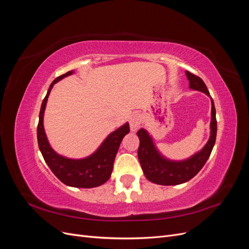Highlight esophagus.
<instances>
[{
	"instance_id": "esophagus-1",
	"label": "esophagus",
	"mask_w": 249,
	"mask_h": 249,
	"mask_svg": "<svg viewBox=\"0 0 249 249\" xmlns=\"http://www.w3.org/2000/svg\"><path fill=\"white\" fill-rule=\"evenodd\" d=\"M129 123H130V127H131V131L135 132L138 130V127L141 124V117L137 113H134L132 114L129 118Z\"/></svg>"
}]
</instances>
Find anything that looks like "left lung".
Instances as JSON below:
<instances>
[{
	"label": "left lung",
	"mask_w": 249,
	"mask_h": 249,
	"mask_svg": "<svg viewBox=\"0 0 249 249\" xmlns=\"http://www.w3.org/2000/svg\"><path fill=\"white\" fill-rule=\"evenodd\" d=\"M186 76L189 81L190 89L197 90V91L203 92L210 96L206 84L199 77L189 71H186ZM211 104H212V109H211L210 138L206 145L199 152L188 158V159L182 161L167 159L159 152L153 137L145 129L142 127L137 132L140 140L138 159L143 173L148 180L158 185L172 186L186 183L197 175L209 159L216 141L217 120L212 97H211Z\"/></svg>",
	"instance_id": "obj_1"
}]
</instances>
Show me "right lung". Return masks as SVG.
Listing matches in <instances>:
<instances>
[{
    "instance_id": "add662e5",
    "label": "right lung",
    "mask_w": 249,
    "mask_h": 249,
    "mask_svg": "<svg viewBox=\"0 0 249 249\" xmlns=\"http://www.w3.org/2000/svg\"><path fill=\"white\" fill-rule=\"evenodd\" d=\"M73 71H67L52 82L48 93L42 101L39 112V122L37 126V141L44 161L48 164L53 173L70 187L74 188H94L106 183L110 178L113 170L117 150L124 137L130 132V125L127 123L123 124L117 130L110 133L94 153L82 159H71V158L59 155L52 148L48 140L43 126V115L47 107L48 97L52 88L57 82L69 77Z\"/></svg>"
}]
</instances>
